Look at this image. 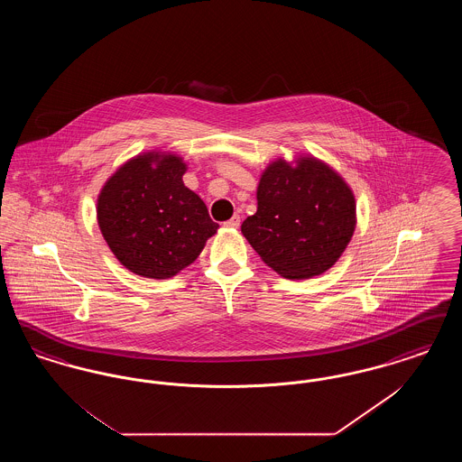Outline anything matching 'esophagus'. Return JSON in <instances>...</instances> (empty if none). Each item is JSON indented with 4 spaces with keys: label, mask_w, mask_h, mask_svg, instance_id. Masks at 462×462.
Here are the masks:
<instances>
[{
    "label": "esophagus",
    "mask_w": 462,
    "mask_h": 462,
    "mask_svg": "<svg viewBox=\"0 0 462 462\" xmlns=\"http://www.w3.org/2000/svg\"><path fill=\"white\" fill-rule=\"evenodd\" d=\"M241 225V217L239 215H234L228 221H225V226L228 228H237Z\"/></svg>",
    "instance_id": "obj_1"
}]
</instances>
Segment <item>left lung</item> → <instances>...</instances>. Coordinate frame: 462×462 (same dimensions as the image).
<instances>
[{"label": "left lung", "mask_w": 462, "mask_h": 462, "mask_svg": "<svg viewBox=\"0 0 462 462\" xmlns=\"http://www.w3.org/2000/svg\"><path fill=\"white\" fill-rule=\"evenodd\" d=\"M258 209L242 236L264 263L291 281L328 272L352 241L356 215L348 183L326 162L301 155L268 164L258 183Z\"/></svg>", "instance_id": "obj_1"}]
</instances>
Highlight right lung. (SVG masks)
I'll use <instances>...</instances> for the list:
<instances>
[{"mask_svg":"<svg viewBox=\"0 0 462 462\" xmlns=\"http://www.w3.org/2000/svg\"><path fill=\"white\" fill-rule=\"evenodd\" d=\"M187 164L166 152H143L106 181L97 220L110 251L130 272L170 279L198 260L218 223L181 176Z\"/></svg>","mask_w":462,"mask_h":462,"instance_id":"right-lung-1","label":"right lung"}]
</instances>
